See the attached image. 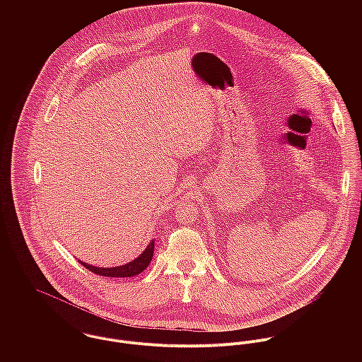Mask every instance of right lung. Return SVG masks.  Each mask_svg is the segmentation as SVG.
Masks as SVG:
<instances>
[{
  "mask_svg": "<svg viewBox=\"0 0 362 362\" xmlns=\"http://www.w3.org/2000/svg\"><path fill=\"white\" fill-rule=\"evenodd\" d=\"M153 251H155V240H152L149 243V245L146 247V250L138 257L134 259L132 262L127 263V264H121V266H115V267H99V266H93L89 264L83 260H78L82 266H85L86 269H89L90 272L104 276V277H132L136 276L139 273H142L149 263L152 262L153 258Z\"/></svg>",
  "mask_w": 362,
  "mask_h": 362,
  "instance_id": "add662e5",
  "label": "right lung"
}]
</instances>
